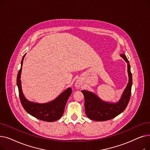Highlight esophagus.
<instances>
[{
  "label": "esophagus",
  "mask_w": 150,
  "mask_h": 150,
  "mask_svg": "<svg viewBox=\"0 0 150 150\" xmlns=\"http://www.w3.org/2000/svg\"><path fill=\"white\" fill-rule=\"evenodd\" d=\"M75 88L76 89H80L81 88L82 86V84H81V83L79 81V80H77L76 82H75Z\"/></svg>",
  "instance_id": "34e87169"
}]
</instances>
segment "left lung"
Masks as SVG:
<instances>
[{"label": "left lung", "mask_w": 150, "mask_h": 150, "mask_svg": "<svg viewBox=\"0 0 150 150\" xmlns=\"http://www.w3.org/2000/svg\"><path fill=\"white\" fill-rule=\"evenodd\" d=\"M120 57L127 63L129 80L127 87L119 101L117 103H109L102 100L96 94L92 92L81 91L84 97L86 114L92 120L101 122L114 119L123 112L129 103L132 84L131 67L129 61L125 54H121Z\"/></svg>", "instance_id": "obj_1"}]
</instances>
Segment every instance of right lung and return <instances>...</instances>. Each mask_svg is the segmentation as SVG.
<instances>
[{"mask_svg": "<svg viewBox=\"0 0 150 150\" xmlns=\"http://www.w3.org/2000/svg\"><path fill=\"white\" fill-rule=\"evenodd\" d=\"M25 54L23 55L22 58L21 67L17 77V85L21 104L27 112L39 120L50 122L56 121L60 119L64 113L66 104L69 96L72 93V89L70 88H67L54 100L48 103H38L28 100L22 92L21 81L22 67Z\"/></svg>", "mask_w": 150, "mask_h": 150, "instance_id": "obj_1", "label": "right lung"}]
</instances>
